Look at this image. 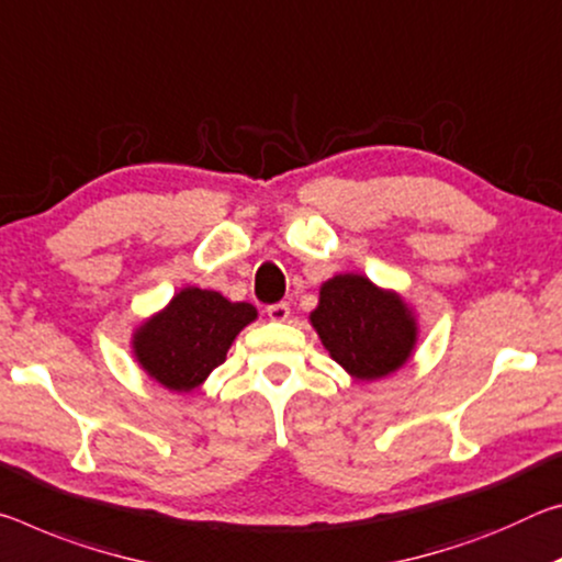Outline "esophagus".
Masks as SVG:
<instances>
[{
    "label": "esophagus",
    "instance_id": "34e87169",
    "mask_svg": "<svg viewBox=\"0 0 562 562\" xmlns=\"http://www.w3.org/2000/svg\"><path fill=\"white\" fill-rule=\"evenodd\" d=\"M266 314H269V318L276 321V324H283V321H289L291 308L289 303H273V306L266 308Z\"/></svg>",
    "mask_w": 562,
    "mask_h": 562
}]
</instances>
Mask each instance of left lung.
Listing matches in <instances>:
<instances>
[{
	"label": "left lung",
	"instance_id": "8db88e82",
	"mask_svg": "<svg viewBox=\"0 0 562 562\" xmlns=\"http://www.w3.org/2000/svg\"><path fill=\"white\" fill-rule=\"evenodd\" d=\"M311 326L328 356L356 381H379L411 361L418 318L398 291L363 273H336L321 283Z\"/></svg>",
	"mask_w": 562,
	"mask_h": 562
}]
</instances>
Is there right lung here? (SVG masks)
Wrapping results in <instances>:
<instances>
[{"mask_svg": "<svg viewBox=\"0 0 562 562\" xmlns=\"http://www.w3.org/2000/svg\"><path fill=\"white\" fill-rule=\"evenodd\" d=\"M259 318L251 303L218 291L187 286L132 334V353L151 381L173 393H191L226 361L241 330Z\"/></svg>", "mask_w": 562, "mask_h": 562, "instance_id": "right-lung-1", "label": "right lung"}]
</instances>
